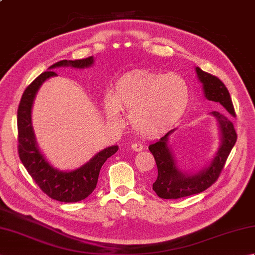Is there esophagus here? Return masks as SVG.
Masks as SVG:
<instances>
[{
	"label": "esophagus",
	"instance_id": "34e87169",
	"mask_svg": "<svg viewBox=\"0 0 255 255\" xmlns=\"http://www.w3.org/2000/svg\"><path fill=\"white\" fill-rule=\"evenodd\" d=\"M130 147L133 151H137V152H139V151H142V149H143L142 143H140V142H132L130 144Z\"/></svg>",
	"mask_w": 255,
	"mask_h": 255
}]
</instances>
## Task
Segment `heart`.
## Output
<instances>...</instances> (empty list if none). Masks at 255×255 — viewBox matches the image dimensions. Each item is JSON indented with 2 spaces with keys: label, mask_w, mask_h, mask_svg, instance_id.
I'll list each match as a JSON object with an SVG mask.
<instances>
[{
  "label": "heart",
  "mask_w": 255,
  "mask_h": 255,
  "mask_svg": "<svg viewBox=\"0 0 255 255\" xmlns=\"http://www.w3.org/2000/svg\"><path fill=\"white\" fill-rule=\"evenodd\" d=\"M189 86L177 74H159L148 71L128 73L119 79L104 102L107 118L119 119V110L129 113L134 130L154 134L173 126L189 103Z\"/></svg>",
  "instance_id": "obj_1"
}]
</instances>
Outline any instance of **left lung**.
<instances>
[{"label":"left lung","mask_w":255,"mask_h":255,"mask_svg":"<svg viewBox=\"0 0 255 255\" xmlns=\"http://www.w3.org/2000/svg\"><path fill=\"white\" fill-rule=\"evenodd\" d=\"M198 79L203 83L206 99L213 101L225 108L227 115L236 116L235 107L228 89L223 81L215 75L203 71L196 68ZM217 118L221 130V145L216 153L211 164L195 174H184L177 169L175 161L173 159L171 151L167 147V137L174 131V129L167 131L158 142L149 145V150L153 154L156 167H158V177L153 183L152 188L160 198L177 199L194 194L206 191L218 180L221 171L226 164V161L237 141V132L234 124L225 114L217 111L211 112Z\"/></svg>","instance_id":"left-lung-1"}]
</instances>
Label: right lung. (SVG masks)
<instances>
[{
  "label": "right lung",
  "instance_id": "add662e5",
  "mask_svg": "<svg viewBox=\"0 0 255 255\" xmlns=\"http://www.w3.org/2000/svg\"><path fill=\"white\" fill-rule=\"evenodd\" d=\"M93 63V57L79 60H61L49 67L27 86L21 96L17 110L18 155L27 172L38 186L50 198L62 203H77L86 198L94 191L99 180L100 171L105 161L117 152L118 147L113 145L97 153L90 162L80 169L71 172L58 171L48 163L45 156L37 148L36 139L31 127V106L35 95L44 81L57 73L52 69L71 66L86 68Z\"/></svg>",
  "mask_w": 255,
  "mask_h": 255
}]
</instances>
